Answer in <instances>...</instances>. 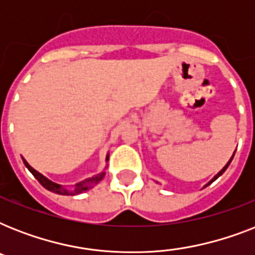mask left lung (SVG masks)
I'll list each match as a JSON object with an SVG mask.
<instances>
[{"instance_id": "1", "label": "left lung", "mask_w": 255, "mask_h": 255, "mask_svg": "<svg viewBox=\"0 0 255 255\" xmlns=\"http://www.w3.org/2000/svg\"><path fill=\"white\" fill-rule=\"evenodd\" d=\"M234 153H236V152H234ZM234 153H233V156H232V157H230V160H229V161H228V164H226L225 167L222 168V169H221V170H220V172H218V173H217V174H216V176H214V177H213V178H212V180H210V181H209V182H208V184H206V185H205V186L210 185V184H212V182H213V181H214V180H217V178H218V177H220V176H221V174H222V173H224V172H225V170H226V169H228V167H229V164H230V163H232V160H233V157H234ZM205 186H204V188H205Z\"/></svg>"}]
</instances>
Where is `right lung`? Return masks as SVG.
Returning a JSON list of instances; mask_svg holds the SVG:
<instances>
[{
  "mask_svg": "<svg viewBox=\"0 0 255 255\" xmlns=\"http://www.w3.org/2000/svg\"><path fill=\"white\" fill-rule=\"evenodd\" d=\"M22 160H23V164L26 165V168H27V169H29L31 173H33L34 177L37 178L38 181H39V184H41L43 188H46V189L50 190V192H54V193L62 194V196H74V194L83 193V192H86V190L91 189L92 186L95 185V184H98V182H99L100 180L104 177V174H106V172H102V173L96 174V176H94V177L87 178V180H85V181H81V182H78V184H75V188H74V189H67V188H63V186L59 185V184H57V182H53L51 180H49L47 177H45L43 174H41L39 172H37V170L34 169L33 167H30L25 159H22ZM107 160H108V155H107V159H106V161H107Z\"/></svg>",
  "mask_w": 255,
  "mask_h": 255,
  "instance_id": "add662e5",
  "label": "right lung"
}]
</instances>
